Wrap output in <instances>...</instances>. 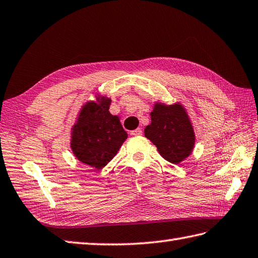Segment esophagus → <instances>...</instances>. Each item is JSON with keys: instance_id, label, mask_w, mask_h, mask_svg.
Instances as JSON below:
<instances>
[{"instance_id": "1", "label": "esophagus", "mask_w": 258, "mask_h": 258, "mask_svg": "<svg viewBox=\"0 0 258 258\" xmlns=\"http://www.w3.org/2000/svg\"><path fill=\"white\" fill-rule=\"evenodd\" d=\"M131 134L135 135V137H140V135H142V130L141 128H137V130L132 131V132H131Z\"/></svg>"}]
</instances>
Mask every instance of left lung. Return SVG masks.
<instances>
[{
    "mask_svg": "<svg viewBox=\"0 0 258 258\" xmlns=\"http://www.w3.org/2000/svg\"><path fill=\"white\" fill-rule=\"evenodd\" d=\"M160 156L171 163H179L190 154L195 135L181 105L157 104L151 113V124L144 130Z\"/></svg>",
    "mask_w": 258,
    "mask_h": 258,
    "instance_id": "8db88e82",
    "label": "left lung"
}]
</instances>
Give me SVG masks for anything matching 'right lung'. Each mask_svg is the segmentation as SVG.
Here are the masks:
<instances>
[{"mask_svg":"<svg viewBox=\"0 0 258 258\" xmlns=\"http://www.w3.org/2000/svg\"><path fill=\"white\" fill-rule=\"evenodd\" d=\"M110 99L99 104L88 102L81 110L72 132L71 148L81 162L101 169L118 151L127 138L117 116L109 113Z\"/></svg>","mask_w":258,"mask_h":258,"instance_id":"right-lung-1","label":"right lung"}]
</instances>
